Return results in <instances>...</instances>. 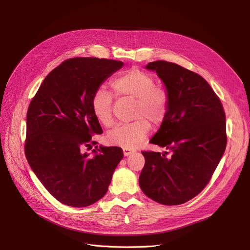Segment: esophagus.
Instances as JSON below:
<instances>
[{"instance_id": "esophagus-1", "label": "esophagus", "mask_w": 250, "mask_h": 250, "mask_svg": "<svg viewBox=\"0 0 250 250\" xmlns=\"http://www.w3.org/2000/svg\"><path fill=\"white\" fill-rule=\"evenodd\" d=\"M124 155L125 156H129L130 154H133L134 153V151L133 150H130V149H126V148H124Z\"/></svg>"}]
</instances>
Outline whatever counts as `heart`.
I'll return each instance as SVG.
<instances>
[{
  "label": "heart",
  "instance_id": "1",
  "mask_svg": "<svg viewBox=\"0 0 250 250\" xmlns=\"http://www.w3.org/2000/svg\"><path fill=\"white\" fill-rule=\"evenodd\" d=\"M115 93L136 99L134 116L137 121L129 124H121L107 134V141L114 146L134 149L148 137L151 125L164 122L169 108L167 92L155 86L154 77L138 68L129 69L115 77L111 81ZM113 96L103 87L95 90L91 99V107L96 120L104 126H110L112 117Z\"/></svg>",
  "mask_w": 250,
  "mask_h": 250
}]
</instances>
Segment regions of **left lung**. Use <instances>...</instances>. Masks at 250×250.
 <instances>
[{"label": "left lung", "mask_w": 250, "mask_h": 250, "mask_svg": "<svg viewBox=\"0 0 250 250\" xmlns=\"http://www.w3.org/2000/svg\"><path fill=\"white\" fill-rule=\"evenodd\" d=\"M165 85L169 108L151 144L171 152H142L139 183L148 198L166 206L193 199L208 185L226 149V116L205 79L165 61L149 62Z\"/></svg>", "instance_id": "1"}]
</instances>
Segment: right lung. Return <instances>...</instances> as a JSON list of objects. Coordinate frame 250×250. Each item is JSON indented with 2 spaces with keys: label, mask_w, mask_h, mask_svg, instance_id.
<instances>
[{
  "label": "right lung",
  "mask_w": 250,
  "mask_h": 250,
  "mask_svg": "<svg viewBox=\"0 0 250 250\" xmlns=\"http://www.w3.org/2000/svg\"><path fill=\"white\" fill-rule=\"evenodd\" d=\"M123 62L74 58L52 70L30 102L26 118L25 155L47 191L63 205L88 207L107 192L122 148L92 150L102 134L91 99Z\"/></svg>",
  "instance_id": "1"
}]
</instances>
